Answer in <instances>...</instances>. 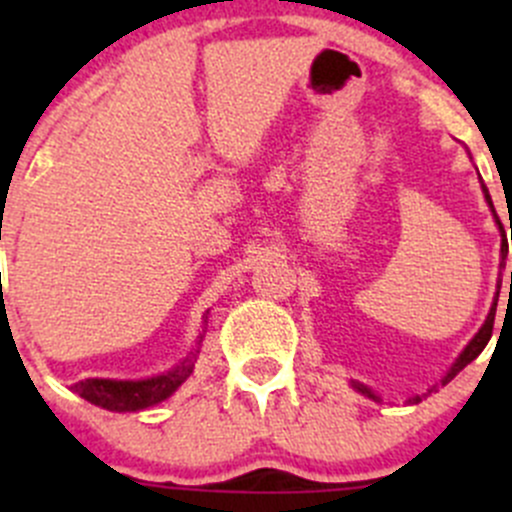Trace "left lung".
<instances>
[{
	"mask_svg": "<svg viewBox=\"0 0 512 512\" xmlns=\"http://www.w3.org/2000/svg\"><path fill=\"white\" fill-rule=\"evenodd\" d=\"M483 190H485V200H488V203H490V195H488V188H485V185H483ZM490 205H493V203H490ZM503 250H505V245H503ZM510 285H512V275H510ZM495 307H498V299H495L493 309H490L488 319H485V324H483V327L478 329V334H476V337L471 339V344H468V347L463 349V354L458 356V359H456V364L451 366V371H448V374H446V379H443V384H448V381H451L453 376H456L458 371L463 369V366H468V364H471V361L476 359V356H478L480 352H483V349H485V344L490 342V334H493V322H495ZM354 389H359L361 394H366V396H369V399L379 401V396H376V394H371V391L366 389V386H361V384H354ZM414 401H418V396H416Z\"/></svg>",
	"mask_w": 512,
	"mask_h": 512,
	"instance_id": "left-lung-1",
	"label": "left lung"
}]
</instances>
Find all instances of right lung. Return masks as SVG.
<instances>
[{"label": "right lung", "instance_id": "right-lung-1", "mask_svg": "<svg viewBox=\"0 0 512 512\" xmlns=\"http://www.w3.org/2000/svg\"><path fill=\"white\" fill-rule=\"evenodd\" d=\"M203 339V337H200ZM198 354V349H195ZM195 354L185 359L183 364L175 366L168 374L153 376L146 381H111V379H86L74 384L71 389L81 396V399L91 401V404L101 406L108 411H141L148 406L158 404V401L168 399L180 384L190 376L195 366Z\"/></svg>", "mask_w": 512, "mask_h": 512}]
</instances>
